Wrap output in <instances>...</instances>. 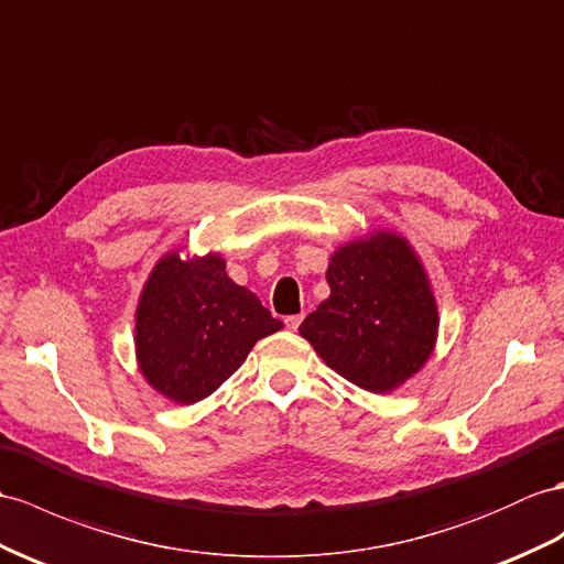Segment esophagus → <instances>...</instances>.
I'll use <instances>...</instances> for the list:
<instances>
[{
	"mask_svg": "<svg viewBox=\"0 0 564 564\" xmlns=\"http://www.w3.org/2000/svg\"><path fill=\"white\" fill-rule=\"evenodd\" d=\"M301 321H304V315H286L284 318V325L290 329H296L301 325Z\"/></svg>",
	"mask_w": 564,
	"mask_h": 564,
	"instance_id": "1",
	"label": "esophagus"
}]
</instances>
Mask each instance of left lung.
<instances>
[{
  "label": "left lung",
  "instance_id": "8db88e82",
  "mask_svg": "<svg viewBox=\"0 0 564 564\" xmlns=\"http://www.w3.org/2000/svg\"><path fill=\"white\" fill-rule=\"evenodd\" d=\"M329 296L299 333L321 359L368 392L419 373L437 337V306L416 251L394 231H373L329 256Z\"/></svg>",
  "mask_w": 564,
  "mask_h": 564
}]
</instances>
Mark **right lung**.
<instances>
[{
    "instance_id": "1",
    "label": "right lung",
    "mask_w": 564,
    "mask_h": 564,
    "mask_svg": "<svg viewBox=\"0 0 564 564\" xmlns=\"http://www.w3.org/2000/svg\"><path fill=\"white\" fill-rule=\"evenodd\" d=\"M282 321L229 280L225 258L164 253L135 308V359L148 386L176 404L213 394Z\"/></svg>"
}]
</instances>
